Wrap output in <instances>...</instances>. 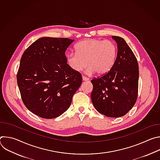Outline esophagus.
Masks as SVG:
<instances>
[{"label":"esophagus","instance_id":"obj_1","mask_svg":"<svg viewBox=\"0 0 160 160\" xmlns=\"http://www.w3.org/2000/svg\"><path fill=\"white\" fill-rule=\"evenodd\" d=\"M82 80H83V81H88L89 79H88V78L84 77V76H82Z\"/></svg>","mask_w":160,"mask_h":160}]
</instances>
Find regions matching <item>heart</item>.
<instances>
[{
  "instance_id": "heart-1",
  "label": "heart",
  "mask_w": 160,
  "mask_h": 160,
  "mask_svg": "<svg viewBox=\"0 0 160 160\" xmlns=\"http://www.w3.org/2000/svg\"><path fill=\"white\" fill-rule=\"evenodd\" d=\"M117 52V45L111 40H85L77 43L75 52L66 55V62L75 72H80L87 64L88 73L104 75L115 64Z\"/></svg>"
}]
</instances>
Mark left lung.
Segmentation results:
<instances>
[{
    "mask_svg": "<svg viewBox=\"0 0 160 160\" xmlns=\"http://www.w3.org/2000/svg\"><path fill=\"white\" fill-rule=\"evenodd\" d=\"M117 43V57L112 69L91 80V99L96 109L108 117L124 116L136 102L138 93L139 64L125 40L112 36Z\"/></svg>",
    "mask_w": 160,
    "mask_h": 160,
    "instance_id": "obj_1",
    "label": "left lung"
}]
</instances>
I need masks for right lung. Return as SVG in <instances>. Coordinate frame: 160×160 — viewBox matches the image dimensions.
Wrapping results in <instances>:
<instances>
[{
	"label": "right lung",
	"mask_w": 160,
	"mask_h": 160,
	"mask_svg": "<svg viewBox=\"0 0 160 160\" xmlns=\"http://www.w3.org/2000/svg\"><path fill=\"white\" fill-rule=\"evenodd\" d=\"M74 40L42 37L22 54L18 85L25 106L42 118L61 115L82 84L81 74L66 62L65 52Z\"/></svg>",
	"instance_id": "1"
}]
</instances>
